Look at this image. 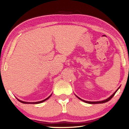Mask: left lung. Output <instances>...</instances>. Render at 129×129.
<instances>
[{"label":"left lung","instance_id":"8db88e82","mask_svg":"<svg viewBox=\"0 0 129 129\" xmlns=\"http://www.w3.org/2000/svg\"><path fill=\"white\" fill-rule=\"evenodd\" d=\"M119 88H118V89L117 90H116L114 92V93L112 94V95H111L110 96V97H109V98H107L106 99V100H103V101H97V102H90V101H84V100H82V99H81V98H79V97H78V96H77V95H75L76 96H77V98H78V99H79V100H81V101H83V102H85V103H90V104H98V103H105V102H108V101H110V100H111V98H113V97L114 96V95H115V94L116 93V92H117V91H118V89H119Z\"/></svg>","mask_w":129,"mask_h":129}]
</instances>
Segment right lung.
Listing matches in <instances>:
<instances>
[{
  "label": "right lung",
  "instance_id": "obj_1",
  "mask_svg": "<svg viewBox=\"0 0 129 129\" xmlns=\"http://www.w3.org/2000/svg\"><path fill=\"white\" fill-rule=\"evenodd\" d=\"M51 96V95H50L48 97V98H47L46 99H45V100H43V101H39V102H24V101H20V100H18V99H17V100H18L20 102H21V103H25V104H38V103H42V102H45V101H46V100H47L48 98H50V97Z\"/></svg>",
  "mask_w": 129,
  "mask_h": 129
}]
</instances>
